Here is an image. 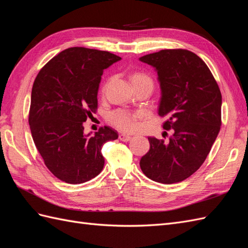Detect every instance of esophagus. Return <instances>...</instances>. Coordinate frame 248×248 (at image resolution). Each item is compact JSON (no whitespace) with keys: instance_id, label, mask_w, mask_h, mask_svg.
I'll list each match as a JSON object with an SVG mask.
<instances>
[{"instance_id":"34e87169","label":"esophagus","mask_w":248,"mask_h":248,"mask_svg":"<svg viewBox=\"0 0 248 248\" xmlns=\"http://www.w3.org/2000/svg\"><path fill=\"white\" fill-rule=\"evenodd\" d=\"M119 139H120V140H122V141H128V140H131V137L128 136V134L122 133V134H120V136H119Z\"/></svg>"}]
</instances>
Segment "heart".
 Returning a JSON list of instances; mask_svg holds the SVG:
<instances>
[{"label": "heart", "mask_w": 248, "mask_h": 248, "mask_svg": "<svg viewBox=\"0 0 248 248\" xmlns=\"http://www.w3.org/2000/svg\"><path fill=\"white\" fill-rule=\"evenodd\" d=\"M140 79H150L145 74L137 73L132 77V81ZM141 116V112H132L127 109H116L108 115V121L116 128L123 131H133L138 127V119Z\"/></svg>", "instance_id": "1"}]
</instances>
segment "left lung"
Masks as SVG:
<instances>
[{
	"mask_svg": "<svg viewBox=\"0 0 248 248\" xmlns=\"http://www.w3.org/2000/svg\"><path fill=\"white\" fill-rule=\"evenodd\" d=\"M154 67L161 97L158 115L174 129L168 142L148 138L142 172L153 181L171 184L190 177L204 163L221 125V93L206 63L192 51L162 49L140 58Z\"/></svg>",
	"mask_w": 248,
	"mask_h": 248,
	"instance_id": "left-lung-1",
	"label": "left lung"
}]
</instances>
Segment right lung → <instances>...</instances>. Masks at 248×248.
<instances>
[{
  "instance_id": "1",
  "label": "right lung",
  "mask_w": 248,
  "mask_h": 248,
  "mask_svg": "<svg viewBox=\"0 0 248 248\" xmlns=\"http://www.w3.org/2000/svg\"><path fill=\"white\" fill-rule=\"evenodd\" d=\"M120 60L109 51L70 47L35 78L29 112L33 140L46 168L66 183H85L99 175L103 144L118 139L108 126L86 134L84 122L97 109L103 70Z\"/></svg>"
}]
</instances>
